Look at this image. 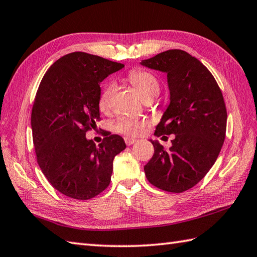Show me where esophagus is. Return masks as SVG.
Wrapping results in <instances>:
<instances>
[{
  "label": "esophagus",
  "instance_id": "1",
  "mask_svg": "<svg viewBox=\"0 0 257 257\" xmlns=\"http://www.w3.org/2000/svg\"><path fill=\"white\" fill-rule=\"evenodd\" d=\"M124 143L127 146H132L134 144L137 143V139H134V138H130V137H125L124 138Z\"/></svg>",
  "mask_w": 257,
  "mask_h": 257
}]
</instances>
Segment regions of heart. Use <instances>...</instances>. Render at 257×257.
Segmentation results:
<instances>
[{
	"label": "heart",
	"instance_id": "1",
	"mask_svg": "<svg viewBox=\"0 0 257 257\" xmlns=\"http://www.w3.org/2000/svg\"><path fill=\"white\" fill-rule=\"evenodd\" d=\"M128 79L130 81L136 90L138 91L140 97L144 100L150 99V98H155L159 94L160 85L159 81L156 78L155 75H152L146 70L135 69L130 72L128 75ZM113 94V86L109 85L107 86L105 90L99 98V108L100 110L106 112L110 108V101ZM146 122L141 121L137 119H130V118H121L114 123V130L117 133L124 134L128 136H138L143 134L145 129Z\"/></svg>",
	"mask_w": 257,
	"mask_h": 257
}]
</instances>
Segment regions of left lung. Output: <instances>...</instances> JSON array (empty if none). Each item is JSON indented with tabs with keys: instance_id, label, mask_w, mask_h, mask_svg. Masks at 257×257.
<instances>
[{
	"instance_id": "obj_1",
	"label": "left lung",
	"mask_w": 257,
	"mask_h": 257,
	"mask_svg": "<svg viewBox=\"0 0 257 257\" xmlns=\"http://www.w3.org/2000/svg\"><path fill=\"white\" fill-rule=\"evenodd\" d=\"M140 65L167 75L170 102L155 135H174L169 149L150 139L155 154L145 166L146 177L161 190L183 192L200 182L219 157L227 119L223 95L209 69L184 51H166Z\"/></svg>"
}]
</instances>
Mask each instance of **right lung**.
Segmentation results:
<instances>
[{
  "label": "right lung",
  "mask_w": 257,
  "mask_h": 257,
  "mask_svg": "<svg viewBox=\"0 0 257 257\" xmlns=\"http://www.w3.org/2000/svg\"><path fill=\"white\" fill-rule=\"evenodd\" d=\"M122 64L84 52L61 57L43 77L32 109L37 162L62 194L89 200L110 183L112 161L125 149L118 135L96 146L86 133L99 117L100 83Z\"/></svg>",
  "instance_id": "add662e5"
}]
</instances>
